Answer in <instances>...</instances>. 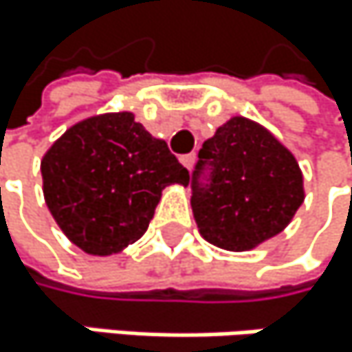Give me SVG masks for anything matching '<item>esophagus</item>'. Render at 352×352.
<instances>
[{"mask_svg": "<svg viewBox=\"0 0 352 352\" xmlns=\"http://www.w3.org/2000/svg\"><path fill=\"white\" fill-rule=\"evenodd\" d=\"M179 160H182V164H184L186 168H192V164H194V160H196V154H194V152H192V154H184Z\"/></svg>", "mask_w": 352, "mask_h": 352, "instance_id": "obj_1", "label": "esophagus"}]
</instances>
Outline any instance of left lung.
<instances>
[{
    "label": "left lung",
    "mask_w": 352,
    "mask_h": 352,
    "mask_svg": "<svg viewBox=\"0 0 352 352\" xmlns=\"http://www.w3.org/2000/svg\"><path fill=\"white\" fill-rule=\"evenodd\" d=\"M190 186L202 238L236 252L280 234L305 200L296 158L244 116L204 142Z\"/></svg>",
    "instance_id": "left-lung-1"
}]
</instances>
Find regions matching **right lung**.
Masks as SVG:
<instances>
[{
    "mask_svg": "<svg viewBox=\"0 0 352 352\" xmlns=\"http://www.w3.org/2000/svg\"><path fill=\"white\" fill-rule=\"evenodd\" d=\"M43 196L66 238L98 256L140 240L170 184L188 168L131 112L91 116L70 127L43 156Z\"/></svg>",
    "mask_w": 352,
    "mask_h": 352,
    "instance_id": "obj_1",
    "label": "right lung"
}]
</instances>
